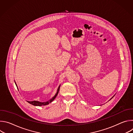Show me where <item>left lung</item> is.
<instances>
[{
	"label": "left lung",
	"mask_w": 133,
	"mask_h": 133,
	"mask_svg": "<svg viewBox=\"0 0 133 133\" xmlns=\"http://www.w3.org/2000/svg\"><path fill=\"white\" fill-rule=\"evenodd\" d=\"M113 97H114V96H113Z\"/></svg>",
	"instance_id": "obj_1"
}]
</instances>
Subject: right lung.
<instances>
[{
  "instance_id": "add662e5",
  "label": "right lung",
  "mask_w": 133,
  "mask_h": 133,
  "mask_svg": "<svg viewBox=\"0 0 133 133\" xmlns=\"http://www.w3.org/2000/svg\"><path fill=\"white\" fill-rule=\"evenodd\" d=\"M15 84L18 88V87H17V85L15 81ZM60 87H61V85L59 86V87H58V89H57V92L56 93V94L54 95V96H53V97H52L50 99H49V101L46 102H40L39 101H27L29 104L34 105V106H44V105H47L48 104H49V103H50L51 102H52L55 99V98L56 97V96H57V95L58 94V92H59V89H60Z\"/></svg>"
}]
</instances>
